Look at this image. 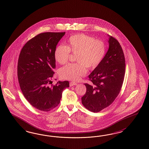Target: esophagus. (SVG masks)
Listing matches in <instances>:
<instances>
[{
	"instance_id": "obj_1",
	"label": "esophagus",
	"mask_w": 149,
	"mask_h": 149,
	"mask_svg": "<svg viewBox=\"0 0 149 149\" xmlns=\"http://www.w3.org/2000/svg\"><path fill=\"white\" fill-rule=\"evenodd\" d=\"M77 82L72 81V82H70V86H75V85H77Z\"/></svg>"
}]
</instances>
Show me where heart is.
<instances>
[{
  "label": "heart",
  "instance_id": "heart-1",
  "mask_svg": "<svg viewBox=\"0 0 149 149\" xmlns=\"http://www.w3.org/2000/svg\"><path fill=\"white\" fill-rule=\"evenodd\" d=\"M70 52L76 54L77 63H70L61 68L59 75L65 79L77 80L86 74V68L94 70L99 65L105 56L107 47L104 41L92 36L75 34L68 39L66 46L56 47L54 59L60 64H64L68 62Z\"/></svg>",
  "mask_w": 149,
  "mask_h": 149
}]
</instances>
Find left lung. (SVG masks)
I'll return each mask as SVG.
<instances>
[{
    "label": "left lung",
    "instance_id": "obj_1",
    "mask_svg": "<svg viewBox=\"0 0 149 149\" xmlns=\"http://www.w3.org/2000/svg\"><path fill=\"white\" fill-rule=\"evenodd\" d=\"M108 36V50L102 62L89 75L91 83L85 84L86 93L81 98L83 105L93 113L112 104L120 92L125 77L122 47L116 39Z\"/></svg>",
    "mask_w": 149,
    "mask_h": 149
}]
</instances>
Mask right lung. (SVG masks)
Wrapping results in <instances>:
<instances>
[{
    "mask_svg": "<svg viewBox=\"0 0 149 149\" xmlns=\"http://www.w3.org/2000/svg\"><path fill=\"white\" fill-rule=\"evenodd\" d=\"M65 32L40 33L24 45L18 58L17 77L23 95L35 108L49 111L60 103L68 81L49 86L56 68L55 48Z\"/></svg>",
    "mask_w": 149,
    "mask_h": 149,
    "instance_id": "1",
    "label": "right lung"
}]
</instances>
